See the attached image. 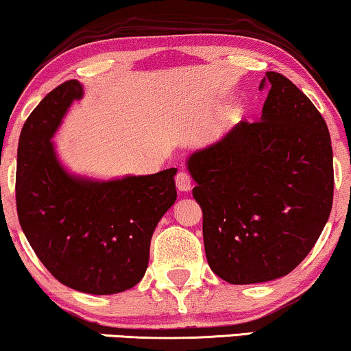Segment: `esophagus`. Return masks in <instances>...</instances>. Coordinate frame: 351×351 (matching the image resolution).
Returning <instances> with one entry per match:
<instances>
[{
	"label": "esophagus",
	"instance_id": "34e87169",
	"mask_svg": "<svg viewBox=\"0 0 351 351\" xmlns=\"http://www.w3.org/2000/svg\"><path fill=\"white\" fill-rule=\"evenodd\" d=\"M175 183L176 188H178L181 193H186V191L191 189V184H193V180L186 171H180L178 175L175 176Z\"/></svg>",
	"mask_w": 351,
	"mask_h": 351
}]
</instances>
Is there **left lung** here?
<instances>
[{
	"mask_svg": "<svg viewBox=\"0 0 351 351\" xmlns=\"http://www.w3.org/2000/svg\"><path fill=\"white\" fill-rule=\"evenodd\" d=\"M261 119L188 158L210 269L233 285L290 274L316 245L334 199L330 134L313 101L269 71Z\"/></svg>",
	"mask_w": 351,
	"mask_h": 351,
	"instance_id": "8db88e82",
	"label": "left lung"
}]
</instances>
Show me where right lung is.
I'll return each mask as SVG.
<instances>
[{
  "label": "right lung",
  "instance_id": "right-lung-1",
  "mask_svg": "<svg viewBox=\"0 0 351 351\" xmlns=\"http://www.w3.org/2000/svg\"><path fill=\"white\" fill-rule=\"evenodd\" d=\"M82 86L68 81L30 113L17 147L16 206L35 254L63 285L113 295L141 282L150 238L176 201V168L95 181L69 175L51 137Z\"/></svg>",
  "mask_w": 351,
  "mask_h": 351
}]
</instances>
